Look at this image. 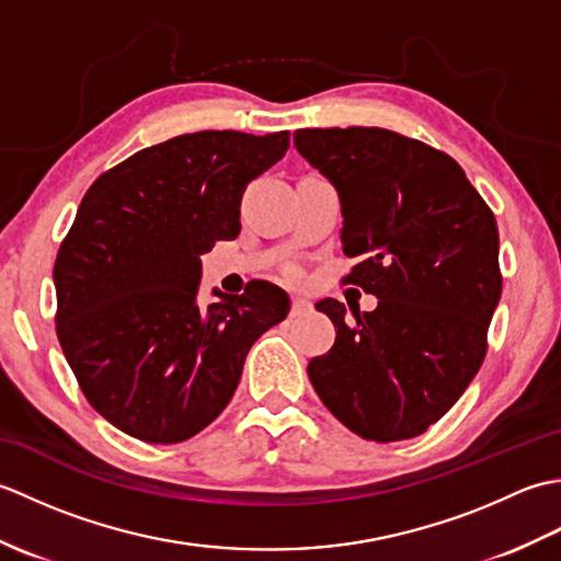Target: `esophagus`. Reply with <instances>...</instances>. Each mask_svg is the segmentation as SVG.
Returning <instances> with one entry per match:
<instances>
[{"label": "esophagus", "mask_w": 561, "mask_h": 561, "mask_svg": "<svg viewBox=\"0 0 561 561\" xmlns=\"http://www.w3.org/2000/svg\"><path fill=\"white\" fill-rule=\"evenodd\" d=\"M311 301H306V299H301V296H294L291 299V318H301V316H306V313H311Z\"/></svg>", "instance_id": "1"}]
</instances>
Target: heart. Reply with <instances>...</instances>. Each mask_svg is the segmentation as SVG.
Listing matches in <instances>:
<instances>
[{
	"mask_svg": "<svg viewBox=\"0 0 561 561\" xmlns=\"http://www.w3.org/2000/svg\"><path fill=\"white\" fill-rule=\"evenodd\" d=\"M284 274H287L289 279H301L304 277V270H301V265H296V262H291V265H287V270H284Z\"/></svg>",
	"mask_w": 561,
	"mask_h": 561,
	"instance_id": "1",
	"label": "heart"
}]
</instances>
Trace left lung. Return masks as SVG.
Segmentation results:
<instances>
[{
  "instance_id": "1",
  "label": "left lung",
  "mask_w": 561,
  "mask_h": 561,
  "mask_svg": "<svg viewBox=\"0 0 561 561\" xmlns=\"http://www.w3.org/2000/svg\"><path fill=\"white\" fill-rule=\"evenodd\" d=\"M294 145L342 197V284L378 299L344 318L308 378L337 420L368 440L424 434L470 386L502 296L494 211L456 159L383 127L296 129Z\"/></svg>"
}]
</instances>
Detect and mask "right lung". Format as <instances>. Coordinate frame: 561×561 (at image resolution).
Masks as SVG:
<instances>
[{
    "label": "right lung",
    "instance_id": "obj_1",
    "mask_svg": "<svg viewBox=\"0 0 561 561\" xmlns=\"http://www.w3.org/2000/svg\"><path fill=\"white\" fill-rule=\"evenodd\" d=\"M289 149L202 129L137 151L83 195L55 260V330L83 398L147 444H181L224 412L289 296L250 282L197 304L199 255L241 231L243 187Z\"/></svg>",
    "mask_w": 561,
    "mask_h": 561
}]
</instances>
